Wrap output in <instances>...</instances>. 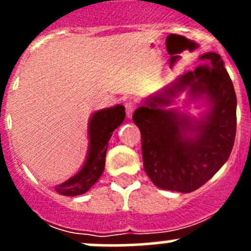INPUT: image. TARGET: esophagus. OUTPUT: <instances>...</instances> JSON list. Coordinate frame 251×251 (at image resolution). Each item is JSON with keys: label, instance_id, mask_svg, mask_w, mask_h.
<instances>
[{"label": "esophagus", "instance_id": "esophagus-1", "mask_svg": "<svg viewBox=\"0 0 251 251\" xmlns=\"http://www.w3.org/2000/svg\"><path fill=\"white\" fill-rule=\"evenodd\" d=\"M135 109H136L135 102H132V100H128V102L125 103V110H126V116H127V118H131V116H132Z\"/></svg>", "mask_w": 251, "mask_h": 251}]
</instances>
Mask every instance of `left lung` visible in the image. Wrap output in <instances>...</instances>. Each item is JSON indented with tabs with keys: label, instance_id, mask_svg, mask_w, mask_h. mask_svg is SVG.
I'll list each match as a JSON object with an SVG mask.
<instances>
[{
	"label": "left lung",
	"instance_id": "8db88e82",
	"mask_svg": "<svg viewBox=\"0 0 251 251\" xmlns=\"http://www.w3.org/2000/svg\"><path fill=\"white\" fill-rule=\"evenodd\" d=\"M205 62L178 78L164 95L149 97L133 113L142 136L144 171L161 189L189 193L209 181L229 158L237 128V97L233 83L217 53H205ZM187 85L191 94H206L213 107L205 121H191L162 107L170 96ZM188 132L195 135L186 136Z\"/></svg>",
	"mask_w": 251,
	"mask_h": 251
}]
</instances>
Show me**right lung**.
<instances>
[{
  "label": "right lung",
  "instance_id": "right-lung-1",
  "mask_svg": "<svg viewBox=\"0 0 251 251\" xmlns=\"http://www.w3.org/2000/svg\"><path fill=\"white\" fill-rule=\"evenodd\" d=\"M125 119V108L115 105L93 114L90 121V151L87 160L80 173L64 183L55 187V192L62 196L74 197L86 193L104 171L105 154L111 133L123 124Z\"/></svg>",
  "mask_w": 251,
  "mask_h": 251
}]
</instances>
